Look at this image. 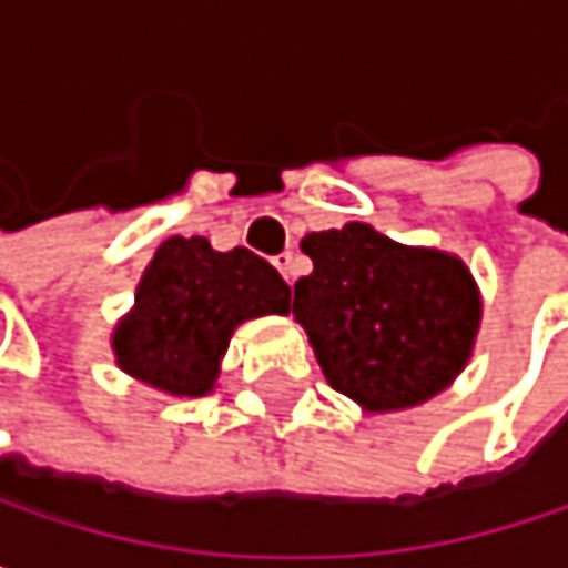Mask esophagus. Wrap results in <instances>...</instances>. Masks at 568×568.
<instances>
[{
	"mask_svg": "<svg viewBox=\"0 0 568 568\" xmlns=\"http://www.w3.org/2000/svg\"><path fill=\"white\" fill-rule=\"evenodd\" d=\"M273 263H276V270L283 273L285 283H288V285L295 283V276H298V260H295V253H280V256H276Z\"/></svg>",
	"mask_w": 568,
	"mask_h": 568,
	"instance_id": "34e87169",
	"label": "esophagus"
}]
</instances>
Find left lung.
<instances>
[{"label":"left lung","instance_id":"1","mask_svg":"<svg viewBox=\"0 0 568 568\" xmlns=\"http://www.w3.org/2000/svg\"><path fill=\"white\" fill-rule=\"evenodd\" d=\"M302 253L312 273L295 283L292 315L335 392L368 410H397L464 372L480 295L460 260L400 246L368 223L308 233Z\"/></svg>","mask_w":568,"mask_h":568}]
</instances>
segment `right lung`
I'll return each mask as SVG.
<instances>
[{
    "label": "right lung",
    "mask_w": 568,
    "mask_h": 568,
    "mask_svg": "<svg viewBox=\"0 0 568 568\" xmlns=\"http://www.w3.org/2000/svg\"><path fill=\"white\" fill-rule=\"evenodd\" d=\"M285 315L288 285L256 253H216L203 236H171L114 332L118 365L171 395H206L240 322Z\"/></svg>",
    "instance_id": "obj_1"
}]
</instances>
